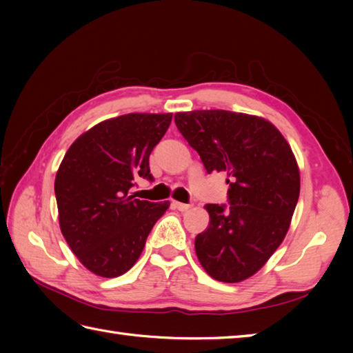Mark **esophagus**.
Masks as SVG:
<instances>
[{
  "label": "esophagus",
  "mask_w": 353,
  "mask_h": 353,
  "mask_svg": "<svg viewBox=\"0 0 353 353\" xmlns=\"http://www.w3.org/2000/svg\"><path fill=\"white\" fill-rule=\"evenodd\" d=\"M172 206H174L176 209H179V211L185 212V211H188V209H191L192 205H190V203H181V201H172Z\"/></svg>",
  "instance_id": "esophagus-1"
}]
</instances>
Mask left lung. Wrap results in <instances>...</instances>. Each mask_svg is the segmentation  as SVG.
Wrapping results in <instances>:
<instances>
[{"label": "left lung", "mask_w": 353, "mask_h": 353, "mask_svg": "<svg viewBox=\"0 0 353 353\" xmlns=\"http://www.w3.org/2000/svg\"><path fill=\"white\" fill-rule=\"evenodd\" d=\"M174 123L208 174L228 172V203L206 205L211 223L196 236L201 267L220 282H241L287 235L301 174L287 139L267 119L230 110L179 112Z\"/></svg>", "instance_id": "left-lung-1"}]
</instances>
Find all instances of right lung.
<instances>
[{
    "instance_id": "add662e5",
    "label": "right lung",
    "mask_w": 353,
    "mask_h": 353,
    "mask_svg": "<svg viewBox=\"0 0 353 353\" xmlns=\"http://www.w3.org/2000/svg\"><path fill=\"white\" fill-rule=\"evenodd\" d=\"M171 114H127L81 134L57 170L54 192L61 230L89 272L117 277L141 256L150 230L170 201L130 196L134 179L153 182L148 157Z\"/></svg>"
}]
</instances>
